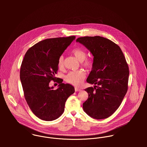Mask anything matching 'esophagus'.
<instances>
[{
  "label": "esophagus",
  "mask_w": 147,
  "mask_h": 147,
  "mask_svg": "<svg viewBox=\"0 0 147 147\" xmlns=\"http://www.w3.org/2000/svg\"><path fill=\"white\" fill-rule=\"evenodd\" d=\"M75 90L76 92H79V91L81 90V89L80 88H76V87L75 88Z\"/></svg>",
  "instance_id": "esophagus-1"
}]
</instances>
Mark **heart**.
<instances>
[{"label":"heart","instance_id":"obj_1","mask_svg":"<svg viewBox=\"0 0 147 147\" xmlns=\"http://www.w3.org/2000/svg\"><path fill=\"white\" fill-rule=\"evenodd\" d=\"M73 55L80 62L82 65L86 68H91L93 65V61L91 58H86V53L84 49L76 47L72 50ZM58 66L60 69H63L64 67V57L63 55L59 57L58 61ZM86 77V73L83 70H78L76 71H71L65 76V81L75 86H79L82 84Z\"/></svg>","mask_w":147,"mask_h":147}]
</instances>
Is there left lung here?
Listing matches in <instances>:
<instances>
[{
    "instance_id": "1",
    "label": "left lung",
    "mask_w": 147,
    "mask_h": 147,
    "mask_svg": "<svg viewBox=\"0 0 147 147\" xmlns=\"http://www.w3.org/2000/svg\"><path fill=\"white\" fill-rule=\"evenodd\" d=\"M93 56V65L86 82L94 87L85 89L88 98L84 111L90 117L101 119L111 116L121 104L128 89L129 68L120 47L100 36L78 38Z\"/></svg>"
}]
</instances>
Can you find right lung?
I'll return each instance as SVG.
<instances>
[{
	"mask_svg": "<svg viewBox=\"0 0 147 147\" xmlns=\"http://www.w3.org/2000/svg\"><path fill=\"white\" fill-rule=\"evenodd\" d=\"M75 38L72 36L38 42L26 51L21 63L20 77L25 100L34 114L43 121L58 118L66 100L75 92L72 85L62 83L61 79L56 81L55 74L59 57ZM51 80L60 84L58 89L49 86Z\"/></svg>",
	"mask_w": 147,
	"mask_h": 147,
	"instance_id": "obj_1",
	"label": "right lung"
}]
</instances>
